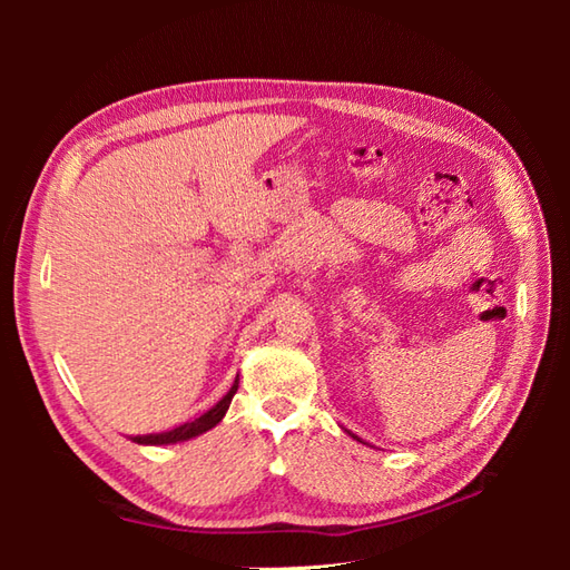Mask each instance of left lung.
Masks as SVG:
<instances>
[{
  "label": "left lung",
  "mask_w": 570,
  "mask_h": 570,
  "mask_svg": "<svg viewBox=\"0 0 570 570\" xmlns=\"http://www.w3.org/2000/svg\"><path fill=\"white\" fill-rule=\"evenodd\" d=\"M353 439H357V435H353Z\"/></svg>",
  "instance_id": "8db88e82"
}]
</instances>
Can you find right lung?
<instances>
[{"mask_svg":"<svg viewBox=\"0 0 570 570\" xmlns=\"http://www.w3.org/2000/svg\"><path fill=\"white\" fill-rule=\"evenodd\" d=\"M237 386H239V374H237L235 384L229 386V392H227V394L220 399V402H217L210 411H205L203 416L193 419V421H188V423H180V426H176V429H171V431H164V433L135 435V439H131V441L141 443V445H168V443H180V441L196 439V435H200V433H205V431H210L213 426H217V423L223 421L225 411L229 409V402H233V396H235V392H237Z\"/></svg>","mask_w":570,"mask_h":570,"instance_id":"right-lung-1","label":"right lung"}]
</instances>
